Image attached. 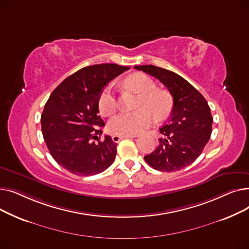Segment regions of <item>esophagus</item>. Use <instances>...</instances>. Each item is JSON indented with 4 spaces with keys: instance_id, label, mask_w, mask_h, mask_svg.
<instances>
[{
    "instance_id": "34e87169",
    "label": "esophagus",
    "mask_w": 249,
    "mask_h": 249,
    "mask_svg": "<svg viewBox=\"0 0 249 249\" xmlns=\"http://www.w3.org/2000/svg\"><path fill=\"white\" fill-rule=\"evenodd\" d=\"M130 137H135L134 135H124V136H121V135H113L112 136V140L114 142H119L120 140L124 139V138H130Z\"/></svg>"
}]
</instances>
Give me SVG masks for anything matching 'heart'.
<instances>
[{
  "mask_svg": "<svg viewBox=\"0 0 249 249\" xmlns=\"http://www.w3.org/2000/svg\"><path fill=\"white\" fill-rule=\"evenodd\" d=\"M128 87L140 95L135 112H123L113 117L108 124L109 131L115 135H135L144 131L154 122V115L161 119L172 109V99L165 90L156 89V84L150 76L136 72L126 78ZM100 112L104 116H111L118 108V100L112 87L108 86L101 91L98 100Z\"/></svg>",
  "mask_w": 249,
  "mask_h": 249,
  "instance_id": "obj_1",
  "label": "heart"
}]
</instances>
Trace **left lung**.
I'll return each instance as SVG.
<instances>
[{"instance_id":"obj_1","label":"left lung","mask_w":249,"mask_h":249,"mask_svg":"<svg viewBox=\"0 0 249 249\" xmlns=\"http://www.w3.org/2000/svg\"><path fill=\"white\" fill-rule=\"evenodd\" d=\"M160 80L173 96L172 115L160 128L163 137L154 151L144 156L156 171L177 172L192 164L211 137L213 117L206 99L184 77L154 65H136Z\"/></svg>"}]
</instances>
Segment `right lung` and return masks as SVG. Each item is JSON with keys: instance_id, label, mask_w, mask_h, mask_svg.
I'll return each mask as SVG.
<instances>
[{"instance_id": "add662e5", "label": "right lung", "mask_w": 249, "mask_h": 249, "mask_svg": "<svg viewBox=\"0 0 249 249\" xmlns=\"http://www.w3.org/2000/svg\"><path fill=\"white\" fill-rule=\"evenodd\" d=\"M129 69L115 63L86 67L51 93L41 115L42 134L52 158L70 173L94 176L114 162L117 143L109 135L99 140L105 123L98 100L105 86Z\"/></svg>"}]
</instances>
